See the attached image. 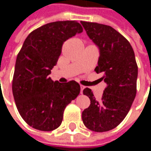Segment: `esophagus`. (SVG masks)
Here are the masks:
<instances>
[{"label":"esophagus","mask_w":151,"mask_h":151,"mask_svg":"<svg viewBox=\"0 0 151 151\" xmlns=\"http://www.w3.org/2000/svg\"><path fill=\"white\" fill-rule=\"evenodd\" d=\"M84 88H85V86H83L82 85H81V94H82V91H83Z\"/></svg>","instance_id":"obj_1"}]
</instances>
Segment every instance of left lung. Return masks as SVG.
Returning a JSON list of instances; mask_svg holds the SVG:
<instances>
[{
  "label": "left lung",
  "mask_w": 151,
  "mask_h": 151,
  "mask_svg": "<svg viewBox=\"0 0 151 151\" xmlns=\"http://www.w3.org/2000/svg\"><path fill=\"white\" fill-rule=\"evenodd\" d=\"M89 38L99 49L95 71L103 73L107 87L100 101L91 90L85 88L91 104L82 111L83 124L95 132L113 129L125 118L137 93V65L129 42L110 26L81 22Z\"/></svg>",
  "instance_id": "left-lung-1"
}]
</instances>
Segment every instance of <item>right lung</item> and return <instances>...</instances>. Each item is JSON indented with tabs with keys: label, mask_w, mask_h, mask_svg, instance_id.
I'll use <instances>...</instances> for the list:
<instances>
[{
	"label": "right lung",
	"mask_w": 151,
	"mask_h": 151,
	"mask_svg": "<svg viewBox=\"0 0 151 151\" xmlns=\"http://www.w3.org/2000/svg\"><path fill=\"white\" fill-rule=\"evenodd\" d=\"M82 32L76 21L50 22L29 34L18 52L12 91L19 114L35 129L52 131L60 125L67 105L80 93L75 81L53 82L48 77L65 41Z\"/></svg>",
	"instance_id": "right-lung-1"
}]
</instances>
